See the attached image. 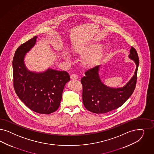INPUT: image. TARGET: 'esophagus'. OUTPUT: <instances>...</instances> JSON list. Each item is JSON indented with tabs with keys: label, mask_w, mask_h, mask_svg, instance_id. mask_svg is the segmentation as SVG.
Masks as SVG:
<instances>
[{
	"label": "esophagus",
	"mask_w": 154,
	"mask_h": 154,
	"mask_svg": "<svg viewBox=\"0 0 154 154\" xmlns=\"http://www.w3.org/2000/svg\"><path fill=\"white\" fill-rule=\"evenodd\" d=\"M70 79H71L72 80H77V79H78V76H77V75H76V74H72V75H70Z\"/></svg>",
	"instance_id": "esophagus-1"
}]
</instances>
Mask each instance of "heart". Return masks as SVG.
Wrapping results in <instances>:
<instances>
[{"instance_id":"1","label":"heart","mask_w":154,"mask_h":154,"mask_svg":"<svg viewBox=\"0 0 154 154\" xmlns=\"http://www.w3.org/2000/svg\"><path fill=\"white\" fill-rule=\"evenodd\" d=\"M101 47V44L96 43L79 44L73 47V53L76 55L84 56L82 64L85 67H90L101 58L102 53L101 51H98ZM62 56L64 58H68V54L65 52H63Z\"/></svg>"}]
</instances>
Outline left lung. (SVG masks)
<instances>
[{"instance_id":"8db88e82","label":"left lung","mask_w":154,"mask_h":154,"mask_svg":"<svg viewBox=\"0 0 154 154\" xmlns=\"http://www.w3.org/2000/svg\"><path fill=\"white\" fill-rule=\"evenodd\" d=\"M128 58L134 61L136 69L132 78L121 88H112L103 84L99 74L100 65L85 72L81 82L83 86L82 101L87 110L97 114L106 113L122 106L132 95L136 85L139 66L138 53L132 47Z\"/></svg>"}]
</instances>
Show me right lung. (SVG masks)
Returning a JSON list of instances; mask_svg holds the SVG:
<instances>
[{"instance_id":"right-lung-1","label":"right lung","mask_w":154,"mask_h":154,"mask_svg":"<svg viewBox=\"0 0 154 154\" xmlns=\"http://www.w3.org/2000/svg\"><path fill=\"white\" fill-rule=\"evenodd\" d=\"M37 38L34 36L16 49L12 61L14 86L17 96L29 109L49 114L58 109L70 76L66 71L49 68L41 72L28 69L24 58L35 45Z\"/></svg>"}]
</instances>
